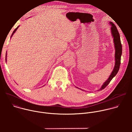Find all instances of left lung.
Instances as JSON below:
<instances>
[{"label": "left lung", "instance_id": "8db88e82", "mask_svg": "<svg viewBox=\"0 0 132 132\" xmlns=\"http://www.w3.org/2000/svg\"><path fill=\"white\" fill-rule=\"evenodd\" d=\"M110 24L111 25V34L112 35V37H113V42L114 44V47H115V65L113 70L112 72H111V75H110V77L109 78L106 80L105 82L103 83L102 86H101V88L99 89L98 90H102V89H104L110 83V82L111 81V80L113 78L114 76H116L118 72L119 71L120 66L121 64V57L122 53V44L121 42V39H120V34L119 33V31L116 27V26L114 25V24L112 22H110ZM76 88H78L76 87ZM82 90V89H80Z\"/></svg>", "mask_w": 132, "mask_h": 132}]
</instances>
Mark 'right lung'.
<instances>
[{"instance_id": "obj_1", "label": "right lung", "mask_w": 132, "mask_h": 132, "mask_svg": "<svg viewBox=\"0 0 132 132\" xmlns=\"http://www.w3.org/2000/svg\"><path fill=\"white\" fill-rule=\"evenodd\" d=\"M19 26H18V27H17V28H16V29L13 31V32L12 34V35H11V37H12V36L13 35V34L15 32V31H16V30L18 29V28H19ZM6 59H7V53H6Z\"/></svg>"}]
</instances>
